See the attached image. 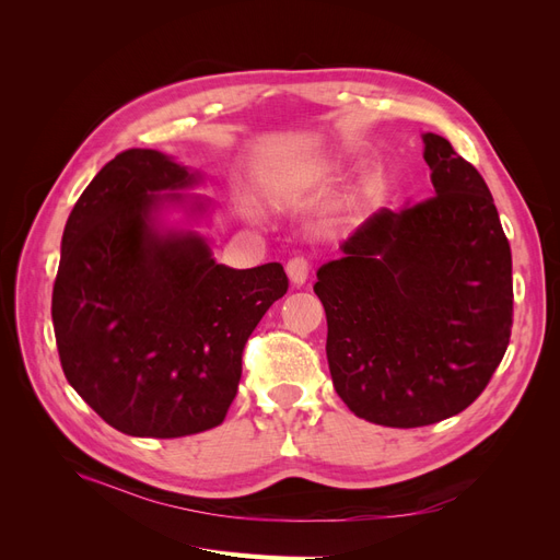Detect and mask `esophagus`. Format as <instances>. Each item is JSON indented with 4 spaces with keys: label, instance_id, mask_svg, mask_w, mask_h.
Here are the masks:
<instances>
[{
    "label": "esophagus",
    "instance_id": "34e87169",
    "mask_svg": "<svg viewBox=\"0 0 560 560\" xmlns=\"http://www.w3.org/2000/svg\"><path fill=\"white\" fill-rule=\"evenodd\" d=\"M287 276H290L292 284L294 287H301L306 284L308 276H311V264L306 257H292L290 261H287Z\"/></svg>",
    "mask_w": 560,
    "mask_h": 560
}]
</instances>
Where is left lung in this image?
I'll list each match as a JSON object with an SVG mask.
<instances>
[{"instance_id":"8db88e82","label":"left lung","mask_w":560,"mask_h":560,"mask_svg":"<svg viewBox=\"0 0 560 560\" xmlns=\"http://www.w3.org/2000/svg\"><path fill=\"white\" fill-rule=\"evenodd\" d=\"M422 142L434 194L371 214L313 287L338 397L385 428L465 411L512 336V249L493 196L446 138Z\"/></svg>"}]
</instances>
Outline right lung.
I'll list each match as a JSON object with an SVG mask.
<instances>
[{"label":"right lung","instance_id":"1","mask_svg":"<svg viewBox=\"0 0 560 560\" xmlns=\"http://www.w3.org/2000/svg\"><path fill=\"white\" fill-rule=\"evenodd\" d=\"M198 173L156 149L112 159L67 219L54 284L65 378L114 430L175 439L222 425L243 350L287 294L280 264L235 270L194 231H159ZM196 210L206 202L196 200Z\"/></svg>","mask_w":560,"mask_h":560}]
</instances>
